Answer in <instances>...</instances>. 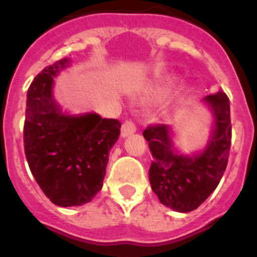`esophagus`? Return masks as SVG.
I'll return each mask as SVG.
<instances>
[{
	"label": "esophagus",
	"mask_w": 257,
	"mask_h": 257,
	"mask_svg": "<svg viewBox=\"0 0 257 257\" xmlns=\"http://www.w3.org/2000/svg\"><path fill=\"white\" fill-rule=\"evenodd\" d=\"M136 132V126H135L134 122L131 121H125L121 126V136L122 138H128L129 135H132Z\"/></svg>",
	"instance_id": "obj_1"
}]
</instances>
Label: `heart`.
I'll return each mask as SVG.
<instances>
[{"label": "heart", "instance_id": "1", "mask_svg": "<svg viewBox=\"0 0 257 257\" xmlns=\"http://www.w3.org/2000/svg\"><path fill=\"white\" fill-rule=\"evenodd\" d=\"M172 89V84L169 85H165L164 88H162V92H169V90Z\"/></svg>", "mask_w": 257, "mask_h": 257}]
</instances>
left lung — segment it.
I'll list each match as a JSON object with an SVG mask.
<instances>
[{
    "label": "left lung",
    "mask_w": 257,
    "mask_h": 257,
    "mask_svg": "<svg viewBox=\"0 0 257 257\" xmlns=\"http://www.w3.org/2000/svg\"><path fill=\"white\" fill-rule=\"evenodd\" d=\"M212 123L204 149L184 154L175 146L173 128L169 125L150 126L143 132L149 142L153 162L149 179L160 202L168 208L187 213L197 209L215 191L226 171L231 145L230 101L224 92L205 96Z\"/></svg>",
    "instance_id": "obj_1"
}]
</instances>
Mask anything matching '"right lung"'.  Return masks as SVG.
Listing matches in <instances>:
<instances>
[{
	"label": "right lung",
	"mask_w": 257,
	"mask_h": 257,
	"mask_svg": "<svg viewBox=\"0 0 257 257\" xmlns=\"http://www.w3.org/2000/svg\"><path fill=\"white\" fill-rule=\"evenodd\" d=\"M70 66L45 67L27 90L25 153L33 176L58 206H81L103 187L108 154L121 123L96 112L70 114L55 99V77Z\"/></svg>",
	"instance_id": "obj_1"
}]
</instances>
